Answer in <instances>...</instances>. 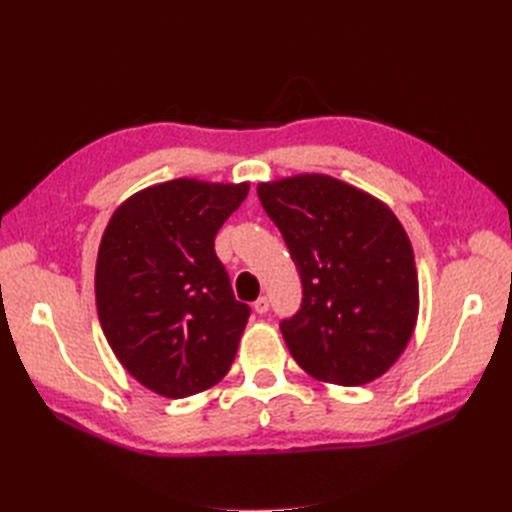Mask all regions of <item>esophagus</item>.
I'll use <instances>...</instances> for the list:
<instances>
[{
	"label": "esophagus",
	"mask_w": 512,
	"mask_h": 512,
	"mask_svg": "<svg viewBox=\"0 0 512 512\" xmlns=\"http://www.w3.org/2000/svg\"><path fill=\"white\" fill-rule=\"evenodd\" d=\"M253 308H255L257 314H266V312H268V299H266V297H259V299L253 303Z\"/></svg>",
	"instance_id": "1"
}]
</instances>
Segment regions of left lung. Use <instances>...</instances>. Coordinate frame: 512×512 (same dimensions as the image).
I'll return each mask as SVG.
<instances>
[{"label": "left lung", "instance_id": "left-lung-1", "mask_svg": "<svg viewBox=\"0 0 512 512\" xmlns=\"http://www.w3.org/2000/svg\"><path fill=\"white\" fill-rule=\"evenodd\" d=\"M257 195L303 286L301 308L279 323L292 358L334 385L383 376L418 319L416 262L398 217L321 173L264 182Z\"/></svg>", "mask_w": 512, "mask_h": 512}]
</instances>
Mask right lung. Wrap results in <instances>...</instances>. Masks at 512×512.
<instances>
[{
    "label": "right lung",
    "instance_id": "add662e5",
    "mask_svg": "<svg viewBox=\"0 0 512 512\" xmlns=\"http://www.w3.org/2000/svg\"><path fill=\"white\" fill-rule=\"evenodd\" d=\"M248 184L171 180L125 200L96 259L107 343L140 385L187 398L226 376L250 317L215 255V235Z\"/></svg>",
    "mask_w": 512,
    "mask_h": 512
}]
</instances>
